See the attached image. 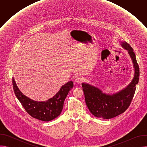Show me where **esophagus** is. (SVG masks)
I'll return each instance as SVG.
<instances>
[{"label":"esophagus","instance_id":"obj_1","mask_svg":"<svg viewBox=\"0 0 147 147\" xmlns=\"http://www.w3.org/2000/svg\"><path fill=\"white\" fill-rule=\"evenodd\" d=\"M83 81V78L81 77H77L75 78V82L77 83H81Z\"/></svg>","mask_w":147,"mask_h":147}]
</instances>
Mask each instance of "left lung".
I'll return each mask as SVG.
<instances>
[{
	"label": "left lung",
	"instance_id": "1",
	"mask_svg": "<svg viewBox=\"0 0 147 147\" xmlns=\"http://www.w3.org/2000/svg\"><path fill=\"white\" fill-rule=\"evenodd\" d=\"M121 46L127 50L134 67V76L129 84L119 92L112 95L106 94L98 88L87 83H82L87 106L95 117L109 119L115 117L129 108L134 96L139 80L140 70L136 55L131 46L122 42Z\"/></svg>",
	"mask_w": 147,
	"mask_h": 147
}]
</instances>
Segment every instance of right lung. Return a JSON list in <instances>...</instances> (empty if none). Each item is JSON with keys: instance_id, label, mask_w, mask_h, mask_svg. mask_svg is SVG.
Returning a JSON list of instances; mask_svg holds the SVG:
<instances>
[{"instance_id": "right-lung-1", "label": "right lung", "mask_w": 147, "mask_h": 147, "mask_svg": "<svg viewBox=\"0 0 147 147\" xmlns=\"http://www.w3.org/2000/svg\"><path fill=\"white\" fill-rule=\"evenodd\" d=\"M12 83L14 94L26 112L32 117L44 121L52 120L60 115L65 100L69 92L73 87V82L70 81L62 86L53 98L45 102H38L30 99L21 92L14 78Z\"/></svg>"}]
</instances>
